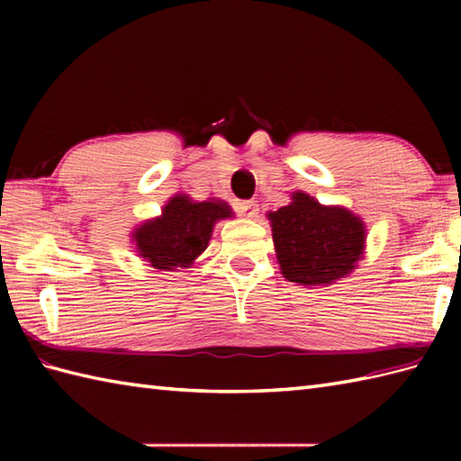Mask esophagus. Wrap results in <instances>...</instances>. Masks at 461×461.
<instances>
[{"mask_svg": "<svg viewBox=\"0 0 461 461\" xmlns=\"http://www.w3.org/2000/svg\"><path fill=\"white\" fill-rule=\"evenodd\" d=\"M238 213L243 215V218L253 220V218H258L259 208H258L256 202H240L238 203Z\"/></svg>", "mask_w": 461, "mask_h": 461, "instance_id": "34e87169", "label": "esophagus"}]
</instances>
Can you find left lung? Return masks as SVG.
<instances>
[{"mask_svg": "<svg viewBox=\"0 0 461 461\" xmlns=\"http://www.w3.org/2000/svg\"><path fill=\"white\" fill-rule=\"evenodd\" d=\"M281 276L305 287L330 285L365 258L366 225L345 205H325L307 192L267 213Z\"/></svg>", "mask_w": 461, "mask_h": 461, "instance_id": "8db88e82", "label": "left lung"}]
</instances>
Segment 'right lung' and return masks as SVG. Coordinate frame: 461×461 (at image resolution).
Wrapping results in <instances>:
<instances>
[{
    "label": "right lung",
    "instance_id": "right-lung-1",
    "mask_svg": "<svg viewBox=\"0 0 461 461\" xmlns=\"http://www.w3.org/2000/svg\"><path fill=\"white\" fill-rule=\"evenodd\" d=\"M228 218H233L228 202H195L188 194H176L160 215L136 225L131 241L136 256L154 269H190L208 248L213 225Z\"/></svg>",
    "mask_w": 461,
    "mask_h": 461
}]
</instances>
